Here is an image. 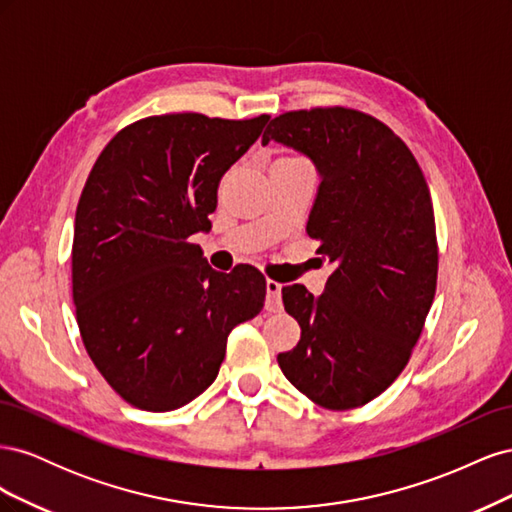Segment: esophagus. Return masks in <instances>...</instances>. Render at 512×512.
Returning <instances> with one entry per match:
<instances>
[{
  "mask_svg": "<svg viewBox=\"0 0 512 512\" xmlns=\"http://www.w3.org/2000/svg\"><path fill=\"white\" fill-rule=\"evenodd\" d=\"M267 312H280L282 309V284L275 280H267Z\"/></svg>",
  "mask_w": 512,
  "mask_h": 512,
  "instance_id": "obj_1",
  "label": "esophagus"
}]
</instances>
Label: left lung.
I'll list each match as a JSON object with an SVG mask.
<instances>
[{
	"mask_svg": "<svg viewBox=\"0 0 512 512\" xmlns=\"http://www.w3.org/2000/svg\"><path fill=\"white\" fill-rule=\"evenodd\" d=\"M314 162L320 185L307 235L333 265L314 297L282 288L299 322L284 376L329 410L365 406L404 371L436 294L438 243L423 170L382 121L344 106L292 111L262 134Z\"/></svg>",
	"mask_w": 512,
	"mask_h": 512,
	"instance_id": "1",
	"label": "left lung"
}]
</instances>
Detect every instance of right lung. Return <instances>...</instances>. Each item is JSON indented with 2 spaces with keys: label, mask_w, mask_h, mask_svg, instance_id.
<instances>
[{
  "label": "right lung",
  "mask_w": 512,
  "mask_h": 512,
  "mask_svg": "<svg viewBox=\"0 0 512 512\" xmlns=\"http://www.w3.org/2000/svg\"><path fill=\"white\" fill-rule=\"evenodd\" d=\"M267 121L147 117L91 168L74 220L76 322L91 361L134 408L190 404L218 378L228 333L265 305V275L211 269L190 237L211 228L220 179Z\"/></svg>",
  "instance_id": "1"
}]
</instances>
